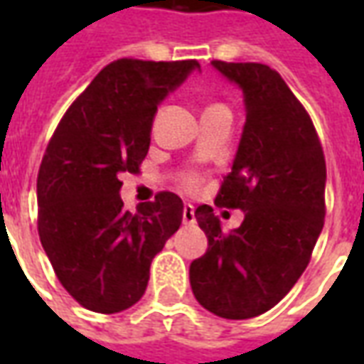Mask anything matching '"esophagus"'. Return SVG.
I'll use <instances>...</instances> for the list:
<instances>
[{
	"mask_svg": "<svg viewBox=\"0 0 364 364\" xmlns=\"http://www.w3.org/2000/svg\"><path fill=\"white\" fill-rule=\"evenodd\" d=\"M183 222L195 224V206L189 205V203H185V206H183Z\"/></svg>",
	"mask_w": 364,
	"mask_h": 364,
	"instance_id": "1",
	"label": "esophagus"
}]
</instances>
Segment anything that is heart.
Masks as SVG:
<instances>
[{"label":"heart","instance_id":"heart-1","mask_svg":"<svg viewBox=\"0 0 364 364\" xmlns=\"http://www.w3.org/2000/svg\"><path fill=\"white\" fill-rule=\"evenodd\" d=\"M183 185H185V189L189 191H195L198 189V185H200V175L197 173V171H189V173L183 175Z\"/></svg>","mask_w":364,"mask_h":364}]
</instances>
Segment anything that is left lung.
<instances>
[{
    "mask_svg": "<svg viewBox=\"0 0 364 364\" xmlns=\"http://www.w3.org/2000/svg\"><path fill=\"white\" fill-rule=\"evenodd\" d=\"M213 66L245 99V127L216 205L244 210L222 232L213 206L195 210L208 250L191 263L198 304L226 320H247L287 296L310 263L326 218V158L304 105L281 74L257 62Z\"/></svg>",
    "mask_w": 364,
    "mask_h": 364,
    "instance_id": "1",
    "label": "left lung"
}]
</instances>
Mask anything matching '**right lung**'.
<instances>
[{
  "label": "right lung",
  "instance_id": "right-lung-1",
  "mask_svg": "<svg viewBox=\"0 0 364 364\" xmlns=\"http://www.w3.org/2000/svg\"><path fill=\"white\" fill-rule=\"evenodd\" d=\"M195 68L197 60H114L70 105L46 146L38 237L60 284L91 312L136 304L151 259L181 226L175 193L161 191L130 213L119 191L120 175L140 171L159 101Z\"/></svg>",
  "mask_w": 364,
  "mask_h": 364
}]
</instances>
